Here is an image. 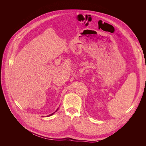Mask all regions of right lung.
Segmentation results:
<instances>
[{
  "instance_id": "right-lung-1",
  "label": "right lung",
  "mask_w": 146,
  "mask_h": 146,
  "mask_svg": "<svg viewBox=\"0 0 146 146\" xmlns=\"http://www.w3.org/2000/svg\"><path fill=\"white\" fill-rule=\"evenodd\" d=\"M57 110H58V109H57V110H56V111H55V112H54V113H52V114H50V115H48V116H52V115H53V114H54V113H55V112H56V111H57Z\"/></svg>"
}]
</instances>
